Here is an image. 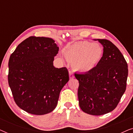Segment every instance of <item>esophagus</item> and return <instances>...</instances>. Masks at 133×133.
I'll return each instance as SVG.
<instances>
[{
  "label": "esophagus",
  "mask_w": 133,
  "mask_h": 133,
  "mask_svg": "<svg viewBox=\"0 0 133 133\" xmlns=\"http://www.w3.org/2000/svg\"><path fill=\"white\" fill-rule=\"evenodd\" d=\"M69 76H70V79H73V78H74L73 72L70 70L69 71Z\"/></svg>",
  "instance_id": "1"
}]
</instances>
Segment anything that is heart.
Segmentation results:
<instances>
[{
    "label": "heart",
    "instance_id": "heart-1",
    "mask_svg": "<svg viewBox=\"0 0 133 133\" xmlns=\"http://www.w3.org/2000/svg\"><path fill=\"white\" fill-rule=\"evenodd\" d=\"M103 48L98 43L88 41L78 42L69 48L68 57L73 62V67L80 72L92 70L101 61Z\"/></svg>",
    "mask_w": 133,
    "mask_h": 133
}]
</instances>
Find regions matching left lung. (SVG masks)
Here are the masks:
<instances>
[{
	"label": "left lung",
	"mask_w": 133,
	"mask_h": 133,
	"mask_svg": "<svg viewBox=\"0 0 133 133\" xmlns=\"http://www.w3.org/2000/svg\"><path fill=\"white\" fill-rule=\"evenodd\" d=\"M103 45L102 58L85 73H75L79 81L78 99L83 112L101 116L114 110L127 87L128 65L119 49L107 39H97Z\"/></svg>",
	"instance_id": "1"
}]
</instances>
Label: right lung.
<instances>
[{
    "label": "right lung",
    "instance_id": "right-lung-1",
    "mask_svg": "<svg viewBox=\"0 0 133 133\" xmlns=\"http://www.w3.org/2000/svg\"><path fill=\"white\" fill-rule=\"evenodd\" d=\"M53 39L31 36L11 54L8 84L18 107L28 113L43 115L57 106L60 92L69 81L66 67L55 68L59 47Z\"/></svg>",
    "mask_w": 133,
    "mask_h": 133
}]
</instances>
